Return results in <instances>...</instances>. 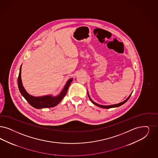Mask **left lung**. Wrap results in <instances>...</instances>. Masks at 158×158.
Returning a JSON list of instances; mask_svg holds the SVG:
<instances>
[{
	"instance_id": "8db88e82",
	"label": "left lung",
	"mask_w": 158,
	"mask_h": 158,
	"mask_svg": "<svg viewBox=\"0 0 158 158\" xmlns=\"http://www.w3.org/2000/svg\"><path fill=\"white\" fill-rule=\"evenodd\" d=\"M88 92V91H87ZM88 93V98H89L90 99V101H91V102L94 104V105H97V106H99L100 108H108V109H109V108H115V107H118V106H121V105H123V104H125L128 100L129 98H130V97H131V94H131L129 95L128 97L127 98V99H125V101H123V102H120V103H118V104H114V105H99L98 104H97V103H96V102H95L94 101H93L91 98H90V97H89V94H88V92L87 93Z\"/></svg>"
}]
</instances>
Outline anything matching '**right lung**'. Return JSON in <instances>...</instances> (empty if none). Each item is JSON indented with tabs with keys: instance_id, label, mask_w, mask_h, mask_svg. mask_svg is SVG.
Here are the masks:
<instances>
[{
	"instance_id": "obj_1",
	"label": "right lung",
	"mask_w": 158,
	"mask_h": 158,
	"mask_svg": "<svg viewBox=\"0 0 158 158\" xmlns=\"http://www.w3.org/2000/svg\"><path fill=\"white\" fill-rule=\"evenodd\" d=\"M21 71H22V65L20 66L19 74L18 77V87L23 97L26 101L29 102L30 105L33 107L40 109V108H51L59 104L60 101L64 97L65 95L67 92V90L70 85L71 82L73 81V78H70L65 84L61 92L57 96H53L52 95H47L41 97H35L30 95L26 89H24L21 78Z\"/></svg>"
}]
</instances>
